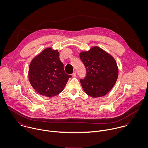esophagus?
<instances>
[{"label":"esophagus","instance_id":"obj_1","mask_svg":"<svg viewBox=\"0 0 148 148\" xmlns=\"http://www.w3.org/2000/svg\"><path fill=\"white\" fill-rule=\"evenodd\" d=\"M72 76H73V77H76V71L73 72V73H72Z\"/></svg>","mask_w":148,"mask_h":148}]
</instances>
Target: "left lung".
I'll return each mask as SVG.
<instances>
[{"instance_id": "obj_1", "label": "left lung", "mask_w": 148, "mask_h": 148, "mask_svg": "<svg viewBox=\"0 0 148 148\" xmlns=\"http://www.w3.org/2000/svg\"><path fill=\"white\" fill-rule=\"evenodd\" d=\"M80 58L86 69L85 77L80 80L85 92L93 98L105 96L118 78L119 69L114 58L97 46L81 52Z\"/></svg>"}]
</instances>
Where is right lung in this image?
Listing matches in <instances>:
<instances>
[{
  "instance_id": "1",
  "label": "right lung",
  "mask_w": 148,
  "mask_h": 148,
  "mask_svg": "<svg viewBox=\"0 0 148 148\" xmlns=\"http://www.w3.org/2000/svg\"><path fill=\"white\" fill-rule=\"evenodd\" d=\"M71 75L65 73L59 52L51 47L44 49L31 62L29 81L40 95L52 97L63 91Z\"/></svg>"
}]
</instances>
